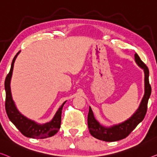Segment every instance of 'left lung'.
<instances>
[{
	"instance_id": "obj_1",
	"label": "left lung",
	"mask_w": 157,
	"mask_h": 157,
	"mask_svg": "<svg viewBox=\"0 0 157 157\" xmlns=\"http://www.w3.org/2000/svg\"><path fill=\"white\" fill-rule=\"evenodd\" d=\"M135 61L144 71V83H145V93L140 104L138 109L133 114L132 117L118 125L112 126L111 128H104L99 122L96 121L94 117L92 109L90 107L87 117L88 128L90 134L95 138L106 142H115L125 138L130 134V132L137 127V125L142 121L147 111L148 100L151 95V87L149 81V69L145 63L140 59L139 56L135 54Z\"/></svg>"
}]
</instances>
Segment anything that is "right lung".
I'll return each mask as SVG.
<instances>
[{"mask_svg":"<svg viewBox=\"0 0 157 157\" xmlns=\"http://www.w3.org/2000/svg\"><path fill=\"white\" fill-rule=\"evenodd\" d=\"M18 53L14 57L11 64L10 72L7 75L6 80H5V90H6L5 107H6L7 115H8L11 122L15 125V127L25 136L37 139H44L53 136L59 130L60 128L62 109L65 101L58 109L55 116L53 117V120L48 123L42 124V125H39V124L35 123L34 121L27 118L26 117L22 116L17 111L15 106V104H14V101H13V99H12L10 83L12 73H13L14 63H15V58Z\"/></svg>","mask_w":157,"mask_h":157,"instance_id":"1","label":"right lung"}]
</instances>
